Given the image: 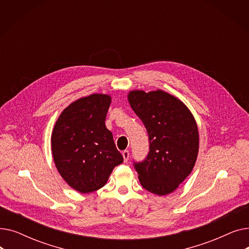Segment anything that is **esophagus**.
I'll list each match as a JSON object with an SVG mask.
<instances>
[{"label":"esophagus","mask_w":249,"mask_h":249,"mask_svg":"<svg viewBox=\"0 0 249 249\" xmlns=\"http://www.w3.org/2000/svg\"><path fill=\"white\" fill-rule=\"evenodd\" d=\"M122 155H123V159H124V161L127 162L128 160H129V151L128 150H124L122 152Z\"/></svg>","instance_id":"esophagus-1"}]
</instances>
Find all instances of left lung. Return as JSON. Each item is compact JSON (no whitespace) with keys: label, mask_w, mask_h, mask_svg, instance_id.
I'll return each instance as SVG.
<instances>
[{"label":"left lung","mask_w":249,"mask_h":249,"mask_svg":"<svg viewBox=\"0 0 249 249\" xmlns=\"http://www.w3.org/2000/svg\"><path fill=\"white\" fill-rule=\"evenodd\" d=\"M128 101L149 137L146 159L134 163L140 184L155 195L171 194L197 160L199 131L195 118L180 100L161 89L131 90Z\"/></svg>","instance_id":"8db88e82"}]
</instances>
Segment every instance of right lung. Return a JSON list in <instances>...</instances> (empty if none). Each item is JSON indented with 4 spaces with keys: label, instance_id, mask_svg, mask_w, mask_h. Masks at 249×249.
I'll return each mask as SVG.
<instances>
[{
    "label": "right lung",
    "instance_id": "right-lung-1",
    "mask_svg": "<svg viewBox=\"0 0 249 249\" xmlns=\"http://www.w3.org/2000/svg\"><path fill=\"white\" fill-rule=\"evenodd\" d=\"M111 97L91 94L72 102L59 115L51 135L55 166L68 185L82 194L103 188L123 162L105 125Z\"/></svg>",
    "mask_w": 249,
    "mask_h": 249
}]
</instances>
